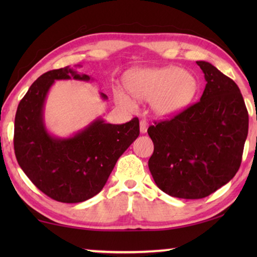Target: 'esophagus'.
Here are the masks:
<instances>
[{"label":"esophagus","mask_w":257,"mask_h":257,"mask_svg":"<svg viewBox=\"0 0 257 257\" xmlns=\"http://www.w3.org/2000/svg\"><path fill=\"white\" fill-rule=\"evenodd\" d=\"M147 128H149V123H147V121L142 120L141 123H139V130H141V133L145 134L147 132Z\"/></svg>","instance_id":"1"}]
</instances>
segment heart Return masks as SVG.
<instances>
[{
  "label": "heart",
  "mask_w": 257,
  "mask_h": 257,
  "mask_svg": "<svg viewBox=\"0 0 257 257\" xmlns=\"http://www.w3.org/2000/svg\"><path fill=\"white\" fill-rule=\"evenodd\" d=\"M125 86L135 98L150 101L154 114L170 118L180 113L196 95L198 85L193 73L178 67L138 69L125 77ZM115 99L127 110H134L136 102L123 92L115 93Z\"/></svg>",
  "instance_id": "obj_1"
}]
</instances>
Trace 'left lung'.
<instances>
[{"mask_svg":"<svg viewBox=\"0 0 257 257\" xmlns=\"http://www.w3.org/2000/svg\"><path fill=\"white\" fill-rule=\"evenodd\" d=\"M196 63L206 80L201 101L147 130L156 186L185 199L206 197L232 179L248 134V112L236 82L206 61Z\"/></svg>","mask_w":257,"mask_h":257,"instance_id":"8db88e82","label":"left lung"}]
</instances>
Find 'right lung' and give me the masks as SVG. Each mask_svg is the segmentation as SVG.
<instances>
[{"instance_id":"add662e5","label":"right lung","mask_w":257,"mask_h":257,"mask_svg":"<svg viewBox=\"0 0 257 257\" xmlns=\"http://www.w3.org/2000/svg\"><path fill=\"white\" fill-rule=\"evenodd\" d=\"M90 80L66 67L42 75L30 86L17 108L15 153L30 181L52 199L80 203L103 189L116 161L139 136V120L123 124L102 118L71 137L59 138L47 132L44 104L52 85L62 79ZM103 99H107L101 93Z\"/></svg>"}]
</instances>
